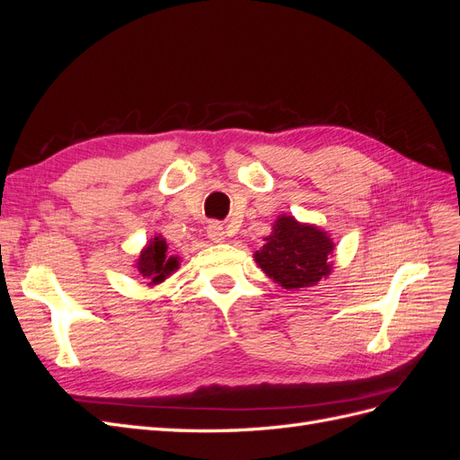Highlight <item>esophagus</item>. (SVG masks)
<instances>
[{
    "label": "esophagus",
    "instance_id": "esophagus-1",
    "mask_svg": "<svg viewBox=\"0 0 460 460\" xmlns=\"http://www.w3.org/2000/svg\"><path fill=\"white\" fill-rule=\"evenodd\" d=\"M207 235L213 242H222V240H225V226H222L218 220H211L207 225Z\"/></svg>",
    "mask_w": 460,
    "mask_h": 460
}]
</instances>
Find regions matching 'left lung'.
Masks as SVG:
<instances>
[{
  "label": "left lung",
  "instance_id": "8db88e82",
  "mask_svg": "<svg viewBox=\"0 0 460 460\" xmlns=\"http://www.w3.org/2000/svg\"><path fill=\"white\" fill-rule=\"evenodd\" d=\"M264 242L255 261L286 289L314 286L330 274L328 255L333 243L316 226L299 225L294 217H280Z\"/></svg>",
  "mask_w": 460,
  "mask_h": 460
}]
</instances>
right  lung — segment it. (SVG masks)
Masks as SVG:
<instances>
[{
    "label": "right lung",
    "mask_w": 460,
    "mask_h": 460,
    "mask_svg": "<svg viewBox=\"0 0 460 460\" xmlns=\"http://www.w3.org/2000/svg\"><path fill=\"white\" fill-rule=\"evenodd\" d=\"M178 269V259L166 255V243L163 238L153 240L137 261V270L144 278H149L153 284L163 282Z\"/></svg>",
    "instance_id": "obj_1"
}]
</instances>
